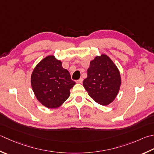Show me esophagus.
<instances>
[{
    "label": "esophagus",
    "mask_w": 154,
    "mask_h": 154,
    "mask_svg": "<svg viewBox=\"0 0 154 154\" xmlns=\"http://www.w3.org/2000/svg\"><path fill=\"white\" fill-rule=\"evenodd\" d=\"M83 78H80V79H79V80H77V83H82L83 82Z\"/></svg>",
    "instance_id": "esophagus-1"
}]
</instances>
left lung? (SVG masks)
Masks as SVG:
<instances>
[{
    "label": "left lung",
    "mask_w": 154,
    "mask_h": 154,
    "mask_svg": "<svg viewBox=\"0 0 154 154\" xmlns=\"http://www.w3.org/2000/svg\"><path fill=\"white\" fill-rule=\"evenodd\" d=\"M122 80L119 69L109 57L102 54L90 62L83 85L97 103L107 105L118 94Z\"/></svg>",
    "instance_id": "obj_1"
}]
</instances>
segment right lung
<instances>
[{"label":"right lung","instance_id":"1","mask_svg":"<svg viewBox=\"0 0 154 154\" xmlns=\"http://www.w3.org/2000/svg\"><path fill=\"white\" fill-rule=\"evenodd\" d=\"M31 83L35 97L45 107L54 109L61 106L70 96L75 85L68 70L54 55L41 60L33 69Z\"/></svg>","mask_w":154,"mask_h":154}]
</instances>
